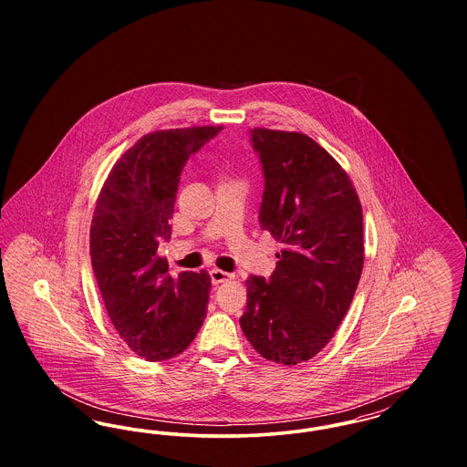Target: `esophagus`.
<instances>
[{
	"instance_id": "esophagus-1",
	"label": "esophagus",
	"mask_w": 467,
	"mask_h": 467,
	"mask_svg": "<svg viewBox=\"0 0 467 467\" xmlns=\"http://www.w3.org/2000/svg\"><path fill=\"white\" fill-rule=\"evenodd\" d=\"M210 278H212L213 285H219V284H223V282H229L233 278V275L225 273L223 269H212L210 271Z\"/></svg>"
}]
</instances>
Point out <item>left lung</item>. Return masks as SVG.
Returning a JSON list of instances; mask_svg holds the SVG:
<instances>
[{
    "label": "left lung",
    "instance_id": "8db88e82",
    "mask_svg": "<svg viewBox=\"0 0 467 467\" xmlns=\"http://www.w3.org/2000/svg\"><path fill=\"white\" fill-rule=\"evenodd\" d=\"M265 171L261 229L282 244L269 278L250 276L240 318L261 356H317L350 308L362 265V206L347 171L310 136L250 130Z\"/></svg>",
    "mask_w": 467,
    "mask_h": 467
}]
</instances>
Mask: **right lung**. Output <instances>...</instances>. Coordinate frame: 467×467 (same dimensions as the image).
I'll use <instances>...</instances> for the list:
<instances>
[{
    "mask_svg": "<svg viewBox=\"0 0 467 467\" xmlns=\"http://www.w3.org/2000/svg\"><path fill=\"white\" fill-rule=\"evenodd\" d=\"M221 130L201 126L141 136L113 164L96 201L92 271L113 327L145 360L182 354L206 317L210 275L182 271L175 280L157 248L171 236L185 162Z\"/></svg>",
    "mask_w": 467,
    "mask_h": 467,
    "instance_id": "obj_1",
    "label": "right lung"
}]
</instances>
